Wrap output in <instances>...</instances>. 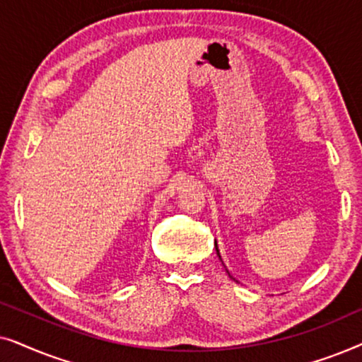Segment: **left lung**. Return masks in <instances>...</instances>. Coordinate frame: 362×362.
Wrapping results in <instances>:
<instances>
[{"instance_id": "left-lung-1", "label": "left lung", "mask_w": 362, "mask_h": 362, "mask_svg": "<svg viewBox=\"0 0 362 362\" xmlns=\"http://www.w3.org/2000/svg\"><path fill=\"white\" fill-rule=\"evenodd\" d=\"M216 250H217V255H219V249H217V245H216ZM219 259H221V255H219Z\"/></svg>"}]
</instances>
